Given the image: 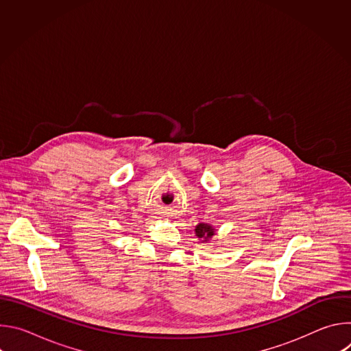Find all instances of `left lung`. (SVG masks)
<instances>
[{
  "label": "left lung",
  "instance_id": "left-lung-1",
  "mask_svg": "<svg viewBox=\"0 0 351 351\" xmlns=\"http://www.w3.org/2000/svg\"><path fill=\"white\" fill-rule=\"evenodd\" d=\"M195 234L199 237V239H204V240H208L211 239L215 233H214V229L207 225V223H198L195 226Z\"/></svg>",
  "mask_w": 351,
  "mask_h": 351
}]
</instances>
